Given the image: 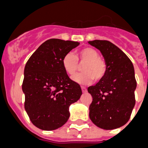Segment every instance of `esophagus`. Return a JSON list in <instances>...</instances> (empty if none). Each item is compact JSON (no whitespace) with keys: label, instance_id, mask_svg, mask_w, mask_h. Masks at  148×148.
<instances>
[{"label":"esophagus","instance_id":"obj_1","mask_svg":"<svg viewBox=\"0 0 148 148\" xmlns=\"http://www.w3.org/2000/svg\"><path fill=\"white\" fill-rule=\"evenodd\" d=\"M81 88H82V91L83 93H85V92L87 91V89H86V88L84 87V86H81Z\"/></svg>","mask_w":148,"mask_h":148}]
</instances>
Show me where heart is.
Returning <instances> with one entry per match:
<instances>
[{
  "label": "heart",
  "mask_w": 148,
  "mask_h": 148,
  "mask_svg": "<svg viewBox=\"0 0 148 148\" xmlns=\"http://www.w3.org/2000/svg\"><path fill=\"white\" fill-rule=\"evenodd\" d=\"M82 64V73L73 77L74 82L86 85L95 80L98 82L103 79L107 73V66L104 60L99 57V53L95 48L84 47L76 52L75 56L71 52L66 53L62 58L63 69L69 75H73L79 69V64Z\"/></svg>",
  "instance_id": "obj_1"
}]
</instances>
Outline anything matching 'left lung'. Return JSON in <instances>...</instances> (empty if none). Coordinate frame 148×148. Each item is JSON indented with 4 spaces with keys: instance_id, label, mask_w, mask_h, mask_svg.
I'll use <instances>...</instances> for the list:
<instances>
[{
    "instance_id": "8db88e82",
    "label": "left lung",
    "mask_w": 148,
    "mask_h": 148,
    "mask_svg": "<svg viewBox=\"0 0 148 148\" xmlns=\"http://www.w3.org/2000/svg\"><path fill=\"white\" fill-rule=\"evenodd\" d=\"M88 44L101 51L107 73L95 85L88 88L92 96L89 117L99 128L114 129L129 121L135 104L137 83L132 61L110 41L95 40Z\"/></svg>"
}]
</instances>
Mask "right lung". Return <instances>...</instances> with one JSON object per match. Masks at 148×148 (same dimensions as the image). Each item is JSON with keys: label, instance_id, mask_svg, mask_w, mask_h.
<instances>
[{"label": "right lung", "instance_id": "add662e5", "mask_svg": "<svg viewBox=\"0 0 148 148\" xmlns=\"http://www.w3.org/2000/svg\"><path fill=\"white\" fill-rule=\"evenodd\" d=\"M79 45L77 41L51 38L45 41L28 60L22 88L25 110L33 125L46 131L63 125L69 107L81 97L80 85L69 79L62 58Z\"/></svg>", "mask_w": 148, "mask_h": 148}]
</instances>
